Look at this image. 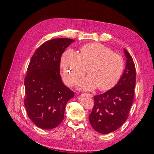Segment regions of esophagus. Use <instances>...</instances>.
Listing matches in <instances>:
<instances>
[{
    "label": "esophagus",
    "mask_w": 154,
    "mask_h": 154,
    "mask_svg": "<svg viewBox=\"0 0 154 154\" xmlns=\"http://www.w3.org/2000/svg\"><path fill=\"white\" fill-rule=\"evenodd\" d=\"M87 95L89 96L90 97H92V96H93V95L92 94H87Z\"/></svg>",
    "instance_id": "34e87169"
}]
</instances>
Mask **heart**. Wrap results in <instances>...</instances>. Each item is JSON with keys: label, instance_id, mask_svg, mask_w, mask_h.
Here are the masks:
<instances>
[{"label": "heart", "instance_id": "1", "mask_svg": "<svg viewBox=\"0 0 154 154\" xmlns=\"http://www.w3.org/2000/svg\"><path fill=\"white\" fill-rule=\"evenodd\" d=\"M62 78L69 85H74L86 72L89 75L77 83L83 90H92L98 88L107 90L116 85L122 77L124 69L122 57L113 53L111 49L98 43L83 45L80 53L68 49L61 58Z\"/></svg>", "mask_w": 154, "mask_h": 154}]
</instances>
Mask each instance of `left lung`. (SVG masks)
<instances>
[{
    "label": "left lung",
    "instance_id": "left-lung-1",
    "mask_svg": "<svg viewBox=\"0 0 154 154\" xmlns=\"http://www.w3.org/2000/svg\"><path fill=\"white\" fill-rule=\"evenodd\" d=\"M126 69L116 86L94 96V106L89 116L91 126L101 134H109L121 127L128 117L134 100L136 69L132 56L124 49Z\"/></svg>",
    "mask_w": 154,
    "mask_h": 154
}]
</instances>
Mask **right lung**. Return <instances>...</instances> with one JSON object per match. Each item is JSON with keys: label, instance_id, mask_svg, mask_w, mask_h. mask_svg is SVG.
Masks as SVG:
<instances>
[{"label": "right lung", "instance_id": "add662e5", "mask_svg": "<svg viewBox=\"0 0 154 154\" xmlns=\"http://www.w3.org/2000/svg\"><path fill=\"white\" fill-rule=\"evenodd\" d=\"M71 38H58L43 43L32 56L24 79V105L28 118L36 126L54 128L64 119L68 101L75 93L61 79L62 54Z\"/></svg>", "mask_w": 154, "mask_h": 154}]
</instances>
